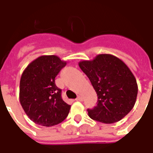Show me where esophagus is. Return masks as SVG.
Here are the masks:
<instances>
[{"label":"esophagus","mask_w":153,"mask_h":153,"mask_svg":"<svg viewBox=\"0 0 153 153\" xmlns=\"http://www.w3.org/2000/svg\"><path fill=\"white\" fill-rule=\"evenodd\" d=\"M75 100L78 101V102H81V101H82V100H83V99H82V97H81V96H78V97H77V99H75Z\"/></svg>","instance_id":"obj_1"}]
</instances>
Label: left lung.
Listing matches in <instances>:
<instances>
[{"label": "left lung", "instance_id": "1", "mask_svg": "<svg viewBox=\"0 0 153 153\" xmlns=\"http://www.w3.org/2000/svg\"><path fill=\"white\" fill-rule=\"evenodd\" d=\"M98 96L97 105L87 109L91 119L110 124L121 120L135 104L137 84L129 68L112 54H102L80 61Z\"/></svg>", "mask_w": 153, "mask_h": 153}]
</instances>
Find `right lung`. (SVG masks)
Segmentation results:
<instances>
[{
	"instance_id": "right-lung-1",
	"label": "right lung",
	"mask_w": 153,
	"mask_h": 153,
	"mask_svg": "<svg viewBox=\"0 0 153 153\" xmlns=\"http://www.w3.org/2000/svg\"><path fill=\"white\" fill-rule=\"evenodd\" d=\"M66 65L56 55L40 56L31 62L22 73L19 99L28 117L43 126L63 122L71 105L62 99L61 90L55 84V77Z\"/></svg>"
}]
</instances>
